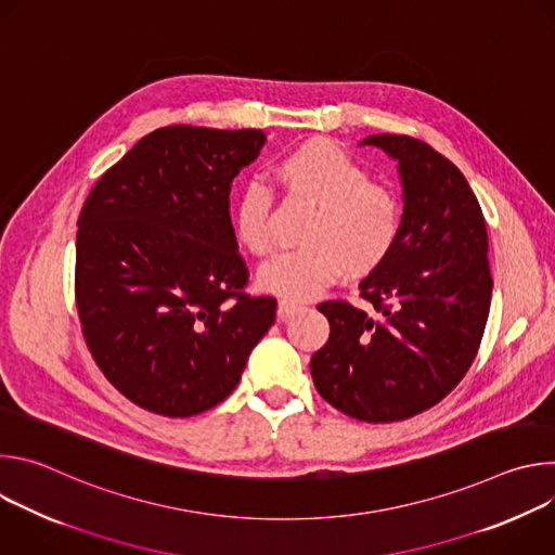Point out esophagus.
<instances>
[{
  "label": "esophagus",
  "instance_id": "1",
  "mask_svg": "<svg viewBox=\"0 0 555 555\" xmlns=\"http://www.w3.org/2000/svg\"><path fill=\"white\" fill-rule=\"evenodd\" d=\"M300 309H305V305L298 302V300H292V298H281L279 300V315H281V319H289V315L298 313Z\"/></svg>",
  "mask_w": 555,
  "mask_h": 555
}]
</instances>
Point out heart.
<instances>
[{
  "mask_svg": "<svg viewBox=\"0 0 555 555\" xmlns=\"http://www.w3.org/2000/svg\"><path fill=\"white\" fill-rule=\"evenodd\" d=\"M274 178L289 199L313 206V212L298 234L302 248L281 253L261 268L263 289L309 298L343 274L373 272L390 255L400 234V204L369 182L366 169L340 146L305 142L279 157ZM234 232L257 257L274 248V199L263 184L250 182L240 193Z\"/></svg>",
  "mask_w": 555,
  "mask_h": 555,
  "instance_id": "1",
  "label": "heart"
}]
</instances>
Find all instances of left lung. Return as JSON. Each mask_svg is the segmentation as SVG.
I'll return each mask as SVG.
<instances>
[{
    "mask_svg": "<svg viewBox=\"0 0 555 555\" xmlns=\"http://www.w3.org/2000/svg\"><path fill=\"white\" fill-rule=\"evenodd\" d=\"M362 144L400 163V234L360 283L375 313L347 300L319 305L332 332L309 369L334 409L390 424L439 404L477 358L492 300L488 228L463 173L430 144L395 133Z\"/></svg>",
    "mask_w": 555,
    "mask_h": 555,
    "instance_id": "8db88e82",
    "label": "left lung"
}]
</instances>
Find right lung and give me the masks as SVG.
Returning <instances> with one entry per match:
<instances>
[{
    "label": "right lung",
    "mask_w": 555,
    "mask_h": 555,
    "mask_svg": "<svg viewBox=\"0 0 555 555\" xmlns=\"http://www.w3.org/2000/svg\"><path fill=\"white\" fill-rule=\"evenodd\" d=\"M261 129L173 125L144 135L88 195L74 294L86 345L135 406L199 415L236 388L276 298L250 296L230 184Z\"/></svg>",
    "instance_id": "add662e5"
}]
</instances>
